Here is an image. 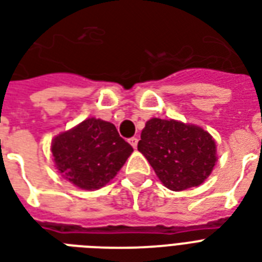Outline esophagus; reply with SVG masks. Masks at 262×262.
I'll return each instance as SVG.
<instances>
[{
	"instance_id": "esophagus-1",
	"label": "esophagus",
	"mask_w": 262,
	"mask_h": 262,
	"mask_svg": "<svg viewBox=\"0 0 262 262\" xmlns=\"http://www.w3.org/2000/svg\"><path fill=\"white\" fill-rule=\"evenodd\" d=\"M129 145L133 146L134 149H137V146H138V138H129Z\"/></svg>"
}]
</instances>
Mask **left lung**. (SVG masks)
<instances>
[{"label":"left lung","instance_id":"obj_1","mask_svg":"<svg viewBox=\"0 0 262 262\" xmlns=\"http://www.w3.org/2000/svg\"><path fill=\"white\" fill-rule=\"evenodd\" d=\"M138 150L161 183L173 191L204 183L217 161L216 143L208 131L157 117L150 119L142 129Z\"/></svg>","mask_w":262,"mask_h":262}]
</instances>
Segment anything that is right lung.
<instances>
[{"label":"right lung","instance_id":"right-lung-1","mask_svg":"<svg viewBox=\"0 0 262 262\" xmlns=\"http://www.w3.org/2000/svg\"><path fill=\"white\" fill-rule=\"evenodd\" d=\"M133 151V146L112 123L95 117L61 133L52 142L58 172L83 190H98L109 183Z\"/></svg>","mask_w":262,"mask_h":262}]
</instances>
